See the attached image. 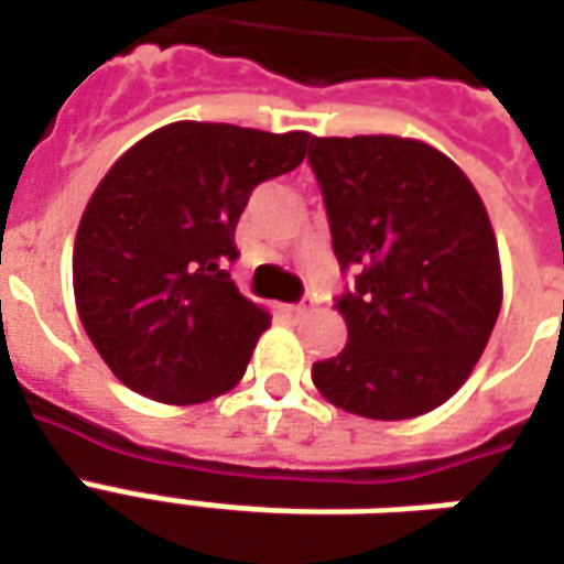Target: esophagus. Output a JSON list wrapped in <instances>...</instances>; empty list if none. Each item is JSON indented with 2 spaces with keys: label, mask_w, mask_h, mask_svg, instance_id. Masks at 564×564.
Wrapping results in <instances>:
<instances>
[{
  "label": "esophagus",
  "mask_w": 564,
  "mask_h": 564,
  "mask_svg": "<svg viewBox=\"0 0 564 564\" xmlns=\"http://www.w3.org/2000/svg\"><path fill=\"white\" fill-rule=\"evenodd\" d=\"M311 307H314V299H302V302H295V305H286V311H290L293 317H302Z\"/></svg>",
  "instance_id": "esophagus-1"
}]
</instances>
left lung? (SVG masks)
I'll use <instances>...</instances> for the list:
<instances>
[{
    "label": "left lung",
    "mask_w": 564,
    "mask_h": 564,
    "mask_svg": "<svg viewBox=\"0 0 564 564\" xmlns=\"http://www.w3.org/2000/svg\"><path fill=\"white\" fill-rule=\"evenodd\" d=\"M332 250L354 283L335 302L338 356L314 362V387L368 420H411L471 375L501 307L496 232L471 181L423 141L311 139Z\"/></svg>",
    "instance_id": "left-lung-1"
}]
</instances>
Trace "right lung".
<instances>
[{
  "label": "right lung",
  "mask_w": 564,
  "mask_h": 564,
  "mask_svg": "<svg viewBox=\"0 0 564 564\" xmlns=\"http://www.w3.org/2000/svg\"><path fill=\"white\" fill-rule=\"evenodd\" d=\"M307 132L181 120L120 156L75 235V302L129 390L198 404L245 378L271 317L238 293L235 226L262 181L305 160Z\"/></svg>",
  "instance_id": "obj_1"
}]
</instances>
